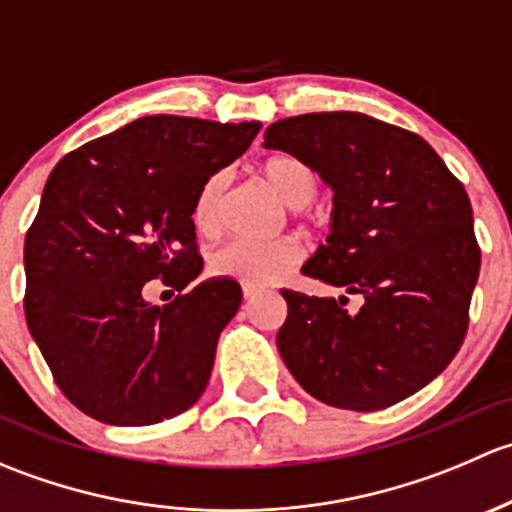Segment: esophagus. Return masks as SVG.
Here are the masks:
<instances>
[{"mask_svg":"<svg viewBox=\"0 0 512 512\" xmlns=\"http://www.w3.org/2000/svg\"><path fill=\"white\" fill-rule=\"evenodd\" d=\"M257 292H260V289H257V287H252V285H242V297H245V299H252V297H255Z\"/></svg>","mask_w":512,"mask_h":512,"instance_id":"obj_1","label":"esophagus"}]
</instances>
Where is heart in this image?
Wrapping results in <instances>:
<instances>
[{
    "mask_svg": "<svg viewBox=\"0 0 512 512\" xmlns=\"http://www.w3.org/2000/svg\"><path fill=\"white\" fill-rule=\"evenodd\" d=\"M262 178L289 208H304L317 198L319 180L312 165L297 156H272L262 163ZM225 173H213L205 178L195 195L193 220L203 235H218L223 227ZM304 250L294 237H282L275 242L235 240L225 242L210 255V270L220 277L242 282V285L262 287L287 277L302 262Z\"/></svg>",
    "mask_w": 512,
    "mask_h": 512,
    "instance_id": "1",
    "label": "heart"
}]
</instances>
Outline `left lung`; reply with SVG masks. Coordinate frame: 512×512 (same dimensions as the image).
<instances>
[{
	"label": "left lung",
	"mask_w": 512,
	"mask_h": 512,
	"mask_svg": "<svg viewBox=\"0 0 512 512\" xmlns=\"http://www.w3.org/2000/svg\"><path fill=\"white\" fill-rule=\"evenodd\" d=\"M265 146L307 160L334 190L327 245L302 267L359 294L282 289L277 349L307 394L379 411L436 379L461 349L480 272L461 180L416 133L364 113H304L272 123Z\"/></svg>",
	"instance_id": "obj_1"
}]
</instances>
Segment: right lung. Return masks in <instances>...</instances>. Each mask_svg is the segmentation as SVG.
<instances>
[{"label":"right lung","mask_w":512,"mask_h":512,"mask_svg":"<svg viewBox=\"0 0 512 512\" xmlns=\"http://www.w3.org/2000/svg\"><path fill=\"white\" fill-rule=\"evenodd\" d=\"M262 123L146 116L56 163L24 240V314L61 394L111 426H151L205 391L242 289L208 280L193 205ZM156 279L179 289L153 308Z\"/></svg>","instance_id":"1"}]
</instances>
